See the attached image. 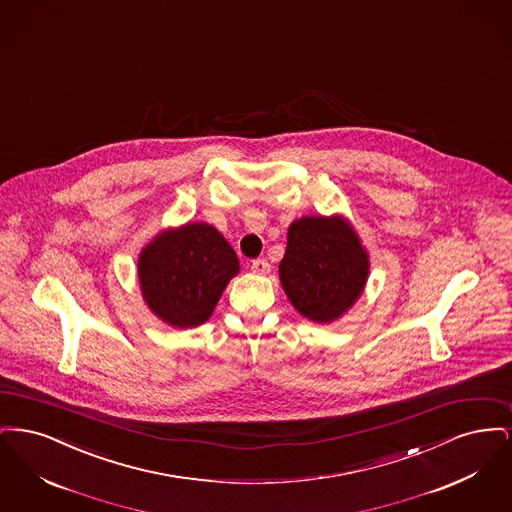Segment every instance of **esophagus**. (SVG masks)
<instances>
[{
	"mask_svg": "<svg viewBox=\"0 0 512 512\" xmlns=\"http://www.w3.org/2000/svg\"><path fill=\"white\" fill-rule=\"evenodd\" d=\"M251 270H253L255 274H268V272H270V265H268L267 259H255V261L251 263Z\"/></svg>",
	"mask_w": 512,
	"mask_h": 512,
	"instance_id": "1",
	"label": "esophagus"
}]
</instances>
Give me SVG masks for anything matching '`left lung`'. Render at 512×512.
Here are the masks:
<instances>
[{
	"mask_svg": "<svg viewBox=\"0 0 512 512\" xmlns=\"http://www.w3.org/2000/svg\"><path fill=\"white\" fill-rule=\"evenodd\" d=\"M368 253L343 217H301L288 228L280 282L293 307L313 322H334L365 290Z\"/></svg>",
	"mask_w": 512,
	"mask_h": 512,
	"instance_id": "left-lung-1",
	"label": "left lung"
}]
</instances>
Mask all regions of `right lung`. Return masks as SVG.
<instances>
[{
	"label": "right lung",
	"mask_w": 512,
	"mask_h": 512,
	"mask_svg": "<svg viewBox=\"0 0 512 512\" xmlns=\"http://www.w3.org/2000/svg\"><path fill=\"white\" fill-rule=\"evenodd\" d=\"M238 272L234 249L207 222H188L157 234L138 259L147 307L174 328L207 322Z\"/></svg>",
	"instance_id": "right-lung-1"
}]
</instances>
